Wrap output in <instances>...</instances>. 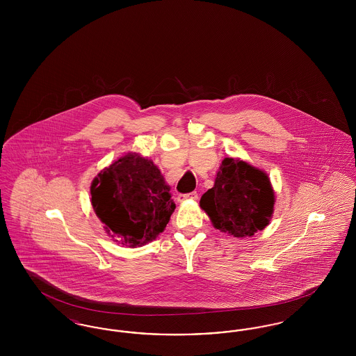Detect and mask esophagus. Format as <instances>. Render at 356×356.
<instances>
[{"instance_id":"esophagus-1","label":"esophagus","mask_w":356,"mask_h":356,"mask_svg":"<svg viewBox=\"0 0 356 356\" xmlns=\"http://www.w3.org/2000/svg\"><path fill=\"white\" fill-rule=\"evenodd\" d=\"M197 192H191V193H186V195H179L177 196V202L179 203H184L186 200H197Z\"/></svg>"}]
</instances>
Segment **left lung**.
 <instances>
[{
    "mask_svg": "<svg viewBox=\"0 0 356 356\" xmlns=\"http://www.w3.org/2000/svg\"><path fill=\"white\" fill-rule=\"evenodd\" d=\"M275 202L264 170L238 157H225L215 184L200 199V208L216 229L240 238L254 236L270 224Z\"/></svg>",
    "mask_w": 356,
    "mask_h": 356,
    "instance_id": "1",
    "label": "left lung"
}]
</instances>
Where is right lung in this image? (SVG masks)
Listing matches in <instances>:
<instances>
[{
  "instance_id": "1",
  "label": "right lung",
  "mask_w": 356,
  "mask_h": 356,
  "mask_svg": "<svg viewBox=\"0 0 356 356\" xmlns=\"http://www.w3.org/2000/svg\"><path fill=\"white\" fill-rule=\"evenodd\" d=\"M170 191L151 159L129 152L93 179L90 203L105 232L122 247L136 248L165 229L176 208Z\"/></svg>"
}]
</instances>
